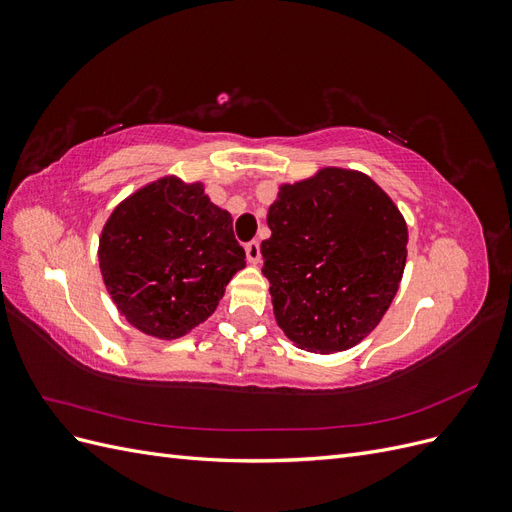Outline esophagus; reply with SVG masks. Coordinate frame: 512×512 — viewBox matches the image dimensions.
I'll return each mask as SVG.
<instances>
[{"mask_svg":"<svg viewBox=\"0 0 512 512\" xmlns=\"http://www.w3.org/2000/svg\"><path fill=\"white\" fill-rule=\"evenodd\" d=\"M245 254H247V260H250L252 265H258V262H260V243L258 241H247L245 243Z\"/></svg>","mask_w":512,"mask_h":512,"instance_id":"1","label":"esophagus"}]
</instances>
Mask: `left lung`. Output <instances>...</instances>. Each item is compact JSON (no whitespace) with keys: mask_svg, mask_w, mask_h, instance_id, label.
Listing matches in <instances>:
<instances>
[{"mask_svg":"<svg viewBox=\"0 0 512 512\" xmlns=\"http://www.w3.org/2000/svg\"><path fill=\"white\" fill-rule=\"evenodd\" d=\"M260 243L273 314L290 342L342 352L376 329L406 267L408 228L369 177L324 168L282 185Z\"/></svg>","mask_w":512,"mask_h":512,"instance_id":"left-lung-1","label":"left lung"}]
</instances>
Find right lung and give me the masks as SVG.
<instances>
[{"label": "right lung", "mask_w": 512, "mask_h": 512, "mask_svg": "<svg viewBox=\"0 0 512 512\" xmlns=\"http://www.w3.org/2000/svg\"><path fill=\"white\" fill-rule=\"evenodd\" d=\"M100 271L132 327L175 339L207 320L245 252L230 213L200 183L166 177L113 211L100 237Z\"/></svg>", "instance_id": "obj_1"}]
</instances>
